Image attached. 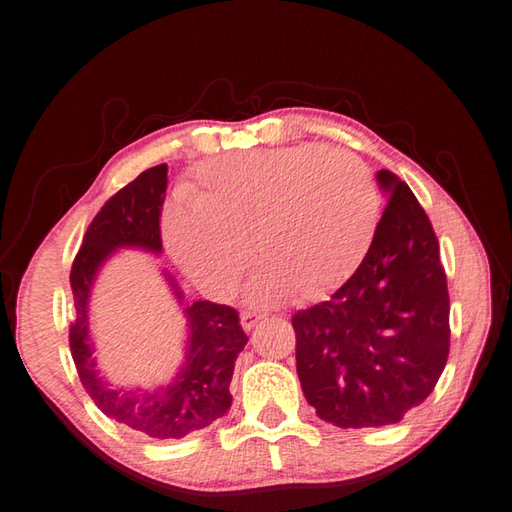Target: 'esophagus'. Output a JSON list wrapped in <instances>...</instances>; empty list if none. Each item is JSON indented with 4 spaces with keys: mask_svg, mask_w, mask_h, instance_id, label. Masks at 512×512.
<instances>
[{
    "mask_svg": "<svg viewBox=\"0 0 512 512\" xmlns=\"http://www.w3.org/2000/svg\"><path fill=\"white\" fill-rule=\"evenodd\" d=\"M263 314H260V312H254V310H249V312H243V314H240V323H243V327H245V330L249 332V330H252V327H256L260 321H263Z\"/></svg>",
    "mask_w": 512,
    "mask_h": 512,
    "instance_id": "esophagus-1",
    "label": "esophagus"
}]
</instances>
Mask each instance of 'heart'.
<instances>
[{"label": "heart", "instance_id": "obj_1", "mask_svg": "<svg viewBox=\"0 0 512 512\" xmlns=\"http://www.w3.org/2000/svg\"><path fill=\"white\" fill-rule=\"evenodd\" d=\"M191 205L165 220L171 256L191 281L229 294L252 263H267L256 301L330 292L359 265L379 220L370 167L347 149L298 144L209 160Z\"/></svg>", "mask_w": 512, "mask_h": 512}]
</instances>
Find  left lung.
Wrapping results in <instances>:
<instances>
[{
    "instance_id": "obj_1",
    "label": "left lung",
    "mask_w": 512,
    "mask_h": 512,
    "mask_svg": "<svg viewBox=\"0 0 512 512\" xmlns=\"http://www.w3.org/2000/svg\"><path fill=\"white\" fill-rule=\"evenodd\" d=\"M388 194L368 254L323 303L292 316L307 403L339 428H381L426 401L450 352V298L439 240L406 182Z\"/></svg>"
}]
</instances>
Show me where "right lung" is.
<instances>
[{"mask_svg":"<svg viewBox=\"0 0 512 512\" xmlns=\"http://www.w3.org/2000/svg\"><path fill=\"white\" fill-rule=\"evenodd\" d=\"M167 171V165L142 171L136 180L104 202L86 229L69 276L73 289L69 345L84 390L106 417L158 441L182 439L223 417L231 406L229 383L234 363L249 341L234 307L196 301L187 307L191 327L187 365L169 388L144 394L122 392L104 385L95 372L89 347V321H86V301H89L93 276L115 247H142L156 254L160 252V218L169 182Z\"/></svg>","mask_w":512,"mask_h":512,"instance_id":"obj_1","label":"right lung"}]
</instances>
